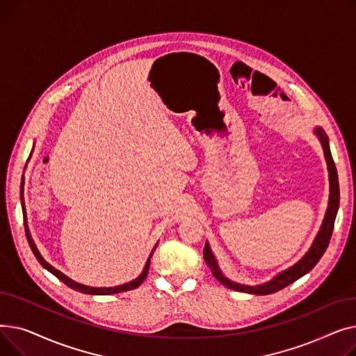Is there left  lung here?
Listing matches in <instances>:
<instances>
[{
	"instance_id": "8db88e82",
	"label": "left lung",
	"mask_w": 356,
	"mask_h": 356,
	"mask_svg": "<svg viewBox=\"0 0 356 356\" xmlns=\"http://www.w3.org/2000/svg\"><path fill=\"white\" fill-rule=\"evenodd\" d=\"M314 134L317 136V138H319V141L323 147V152H325V159H326L327 170H329L330 195H329L327 209H326V215H325L323 223L321 227V231H319V234H317V236L314 238L310 250L306 252V255L300 261H298V263H296L293 267L284 270L283 273L277 274L271 280V282L259 284V286H244V284H238V283L231 282L229 278H227L225 275L222 274V271L218 267L216 259H215V257L211 251V247L207 242V245H204V250H203V258H204V261H207V264L211 268L213 277L225 287L236 290V291L257 294V296H266V294L275 293L278 290L287 287L289 284L294 283L296 280L303 277L305 274H307L317 263H319V259L325 254V251L329 245L332 232H333L336 213H338V209H339V181H338V172H336L334 161L332 159V153H330V148H329V138H327L326 133L321 127H316Z\"/></svg>"
}]
</instances>
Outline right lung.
<instances>
[{
  "label": "right lung",
  "mask_w": 356,
  "mask_h": 356,
  "mask_svg": "<svg viewBox=\"0 0 356 356\" xmlns=\"http://www.w3.org/2000/svg\"><path fill=\"white\" fill-rule=\"evenodd\" d=\"M31 153H33V149H31ZM31 153H30L29 159L31 157ZM26 165H27V164H26ZM23 191H24V176H23V180H22V191H20V193H22V207H23V218H24V229H26V236H27V241H29V245H30L33 254L35 255V258L39 259V263H40L47 271H50L51 274H54L56 277H58V278L60 280V282H63L67 287H70V289H73V290H76V291H81V293H85V294L106 296V294H114V293H121V291H128V290L137 289V287L144 282L147 274H148V268H149V258H152V255H153L156 247H154V250L152 251V255L148 257L147 263H145V267H144L143 273L140 274V277H137L136 280H133V282L125 283V284H122V286H117V287H89V286H83V284H79V283H76V282H73V280H70L69 277H66L63 273H60L59 270H56L54 267H51V266L47 263V261L42 257V254L39 252V250H37V247H35V244H34V241L31 239V235H30V231H29V227H27V215H26Z\"/></svg>",
  "instance_id": "1"
}]
</instances>
